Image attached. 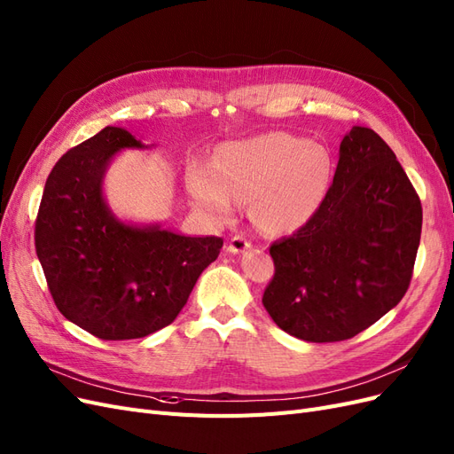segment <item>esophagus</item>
Listing matches in <instances>:
<instances>
[{"label":"esophagus","instance_id":"1","mask_svg":"<svg viewBox=\"0 0 454 454\" xmlns=\"http://www.w3.org/2000/svg\"><path fill=\"white\" fill-rule=\"evenodd\" d=\"M247 248H251V243H248V239L243 236V233H238V236H233L228 243V253L231 254H239V253H245Z\"/></svg>","mask_w":454,"mask_h":454}]
</instances>
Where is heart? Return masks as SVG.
<instances>
[{
  "label": "heart",
  "mask_w": 454,
  "mask_h": 454,
  "mask_svg": "<svg viewBox=\"0 0 454 454\" xmlns=\"http://www.w3.org/2000/svg\"><path fill=\"white\" fill-rule=\"evenodd\" d=\"M333 179L326 147L305 137L270 131L224 145L216 162H192L186 184L196 206L218 221L253 201L254 224L271 236L305 226L323 206Z\"/></svg>",
  "instance_id": "b5f03b06"
}]
</instances>
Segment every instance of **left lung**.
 Returning a JSON list of instances; mask_svg holds the SVG:
<instances>
[{"label":"left lung","mask_w":454,"mask_h":454,"mask_svg":"<svg viewBox=\"0 0 454 454\" xmlns=\"http://www.w3.org/2000/svg\"><path fill=\"white\" fill-rule=\"evenodd\" d=\"M420 228V200L396 154L373 129L353 126L323 206L271 245L275 275L262 303L298 340L355 338L403 298Z\"/></svg>","instance_id":"1"}]
</instances>
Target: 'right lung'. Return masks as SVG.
I'll list each match as a JSON object with an SVG mask.
<instances>
[{
  "mask_svg": "<svg viewBox=\"0 0 454 454\" xmlns=\"http://www.w3.org/2000/svg\"><path fill=\"white\" fill-rule=\"evenodd\" d=\"M151 147L106 126L58 160L43 190L35 251L52 300L99 340H137L171 325L223 248L221 238H190L111 211L104 181L114 156Z\"/></svg>",
  "mask_w": 454,
  "mask_h": 454,
  "instance_id": "add662e5",
  "label": "right lung"
}]
</instances>
